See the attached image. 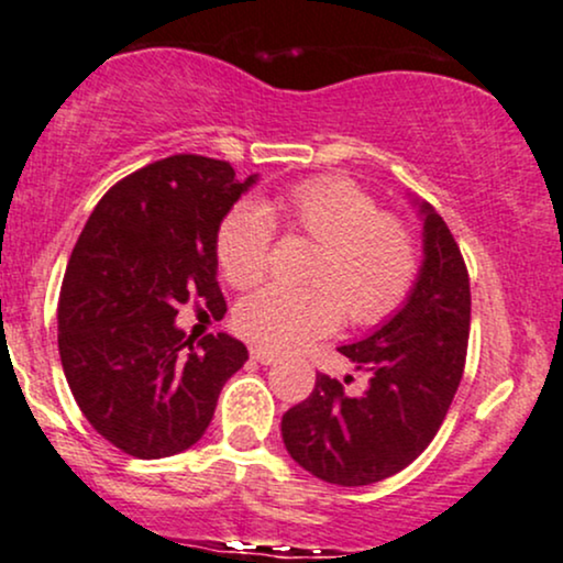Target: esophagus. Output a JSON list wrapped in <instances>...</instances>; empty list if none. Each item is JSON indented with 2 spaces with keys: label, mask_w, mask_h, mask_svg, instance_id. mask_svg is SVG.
I'll use <instances>...</instances> for the list:
<instances>
[{
  "label": "esophagus",
  "mask_w": 563,
  "mask_h": 563,
  "mask_svg": "<svg viewBox=\"0 0 563 563\" xmlns=\"http://www.w3.org/2000/svg\"><path fill=\"white\" fill-rule=\"evenodd\" d=\"M250 355H253V361L263 363V366H271V363L279 361V353H274V350H266V347H253L250 350Z\"/></svg>",
  "instance_id": "esophagus-1"
}]
</instances>
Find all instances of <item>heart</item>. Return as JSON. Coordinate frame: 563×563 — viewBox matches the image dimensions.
<instances>
[{"label":"heart","mask_w":563,"mask_h":563,"mask_svg":"<svg viewBox=\"0 0 563 563\" xmlns=\"http://www.w3.org/2000/svg\"><path fill=\"white\" fill-rule=\"evenodd\" d=\"M274 221L319 242L310 287H266L244 297L234 327L263 347L295 350L334 332L342 313L358 327L385 321L411 292L419 250L406 221L382 213L366 189L345 176H316L271 202H240L216 234V261L231 287L266 276Z\"/></svg>","instance_id":"obj_1"}]
</instances>
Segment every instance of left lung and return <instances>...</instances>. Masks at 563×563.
I'll return each mask as SVG.
<instances>
[{
    "label": "left lung",
    "mask_w": 563,
    "mask_h": 563,
    "mask_svg": "<svg viewBox=\"0 0 563 563\" xmlns=\"http://www.w3.org/2000/svg\"><path fill=\"white\" fill-rule=\"evenodd\" d=\"M421 218V266L402 306L358 342L340 345L361 395L327 374L282 416V440L295 464L342 487L374 485L421 455L451 408L466 361L472 292L451 229L432 205L408 195ZM350 376H345V382Z\"/></svg>",
    "instance_id": "1"
}]
</instances>
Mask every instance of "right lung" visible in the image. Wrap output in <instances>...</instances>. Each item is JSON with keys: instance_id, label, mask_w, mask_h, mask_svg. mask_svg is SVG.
I'll use <instances>...</instances> for the list:
<instances>
[{"instance_id": "right-lung-1", "label": "right lung", "mask_w": 563, "mask_h": 563, "mask_svg": "<svg viewBox=\"0 0 563 563\" xmlns=\"http://www.w3.org/2000/svg\"><path fill=\"white\" fill-rule=\"evenodd\" d=\"M257 174L174 155L118 181L78 236L57 306L65 379L86 421L136 459L195 445L218 395L247 361L231 334L191 345L178 306L200 297L218 319L216 234Z\"/></svg>"}]
</instances>
